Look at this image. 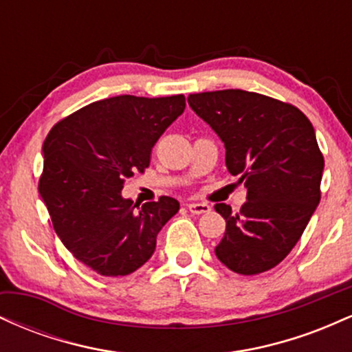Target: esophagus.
I'll use <instances>...</instances> for the list:
<instances>
[{"mask_svg":"<svg viewBox=\"0 0 352 352\" xmlns=\"http://www.w3.org/2000/svg\"><path fill=\"white\" fill-rule=\"evenodd\" d=\"M187 208L190 213H193V215H201V213H208L210 210V205L207 204H195V201H192V204H187Z\"/></svg>","mask_w":352,"mask_h":352,"instance_id":"obj_1","label":"esophagus"}]
</instances>
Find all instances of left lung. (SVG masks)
Here are the masks:
<instances>
[{
  "mask_svg": "<svg viewBox=\"0 0 352 352\" xmlns=\"http://www.w3.org/2000/svg\"><path fill=\"white\" fill-rule=\"evenodd\" d=\"M188 104L227 148L225 162L246 187V204L227 221L215 254L238 274L281 263L298 243L321 200L324 159L313 124L298 107L241 89L190 94Z\"/></svg>",
  "mask_w": 352,
  "mask_h": 352,
  "instance_id": "1",
  "label": "left lung"
}]
</instances>
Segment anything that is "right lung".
Listing matches in <instances>:
<instances>
[{
  "label": "right lung",
  "instance_id": "add662e5",
  "mask_svg": "<svg viewBox=\"0 0 352 352\" xmlns=\"http://www.w3.org/2000/svg\"><path fill=\"white\" fill-rule=\"evenodd\" d=\"M185 96L98 100L64 117L43 144L39 193L52 227L76 260L102 276H125L155 252L157 235L179 212L172 197L142 208L124 199V182L151 164Z\"/></svg>",
  "mask_w": 352,
  "mask_h": 352
}]
</instances>
